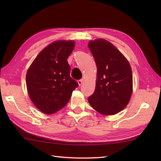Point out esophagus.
<instances>
[{
	"label": "esophagus",
	"instance_id": "esophagus-1",
	"mask_svg": "<svg viewBox=\"0 0 161 161\" xmlns=\"http://www.w3.org/2000/svg\"><path fill=\"white\" fill-rule=\"evenodd\" d=\"M77 83H78L79 86H81V85L84 83V80H78V81H77Z\"/></svg>",
	"mask_w": 161,
	"mask_h": 161
}]
</instances>
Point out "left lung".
I'll return each instance as SVG.
<instances>
[{
	"instance_id": "8db88e82",
	"label": "left lung",
	"mask_w": 161,
	"mask_h": 161,
	"mask_svg": "<svg viewBox=\"0 0 161 161\" xmlns=\"http://www.w3.org/2000/svg\"><path fill=\"white\" fill-rule=\"evenodd\" d=\"M88 46L97 66L95 89L88 97V102L102 115H115L126 107L131 97V66L119 50L107 40L90 41Z\"/></svg>"
}]
</instances>
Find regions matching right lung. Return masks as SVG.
I'll use <instances>...</instances> for the list:
<instances>
[{"label":"right lung","mask_w":161,"mask_h":161,"mask_svg":"<svg viewBox=\"0 0 161 161\" xmlns=\"http://www.w3.org/2000/svg\"><path fill=\"white\" fill-rule=\"evenodd\" d=\"M75 46L72 40H58L39 53L26 73L30 100L40 111L53 114L63 108L77 87L70 77L67 59Z\"/></svg>","instance_id":"add662e5"}]
</instances>
